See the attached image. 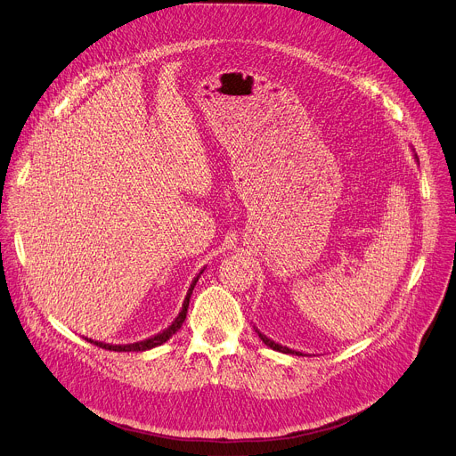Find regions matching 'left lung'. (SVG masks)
Returning <instances> with one entry per match:
<instances>
[{"label": "left lung", "mask_w": 456, "mask_h": 456, "mask_svg": "<svg viewBox=\"0 0 456 456\" xmlns=\"http://www.w3.org/2000/svg\"><path fill=\"white\" fill-rule=\"evenodd\" d=\"M414 159H416V163H418V156L414 154ZM256 331H258V338L262 339V343L264 345H267L269 348H273V350H277V352H282V354H291V355H308V354H305V352H297V350H291V348H288V346H282V345H279V343H275L273 339H269L267 336H264V333L258 330V328H255Z\"/></svg>", "instance_id": "1"}]
</instances>
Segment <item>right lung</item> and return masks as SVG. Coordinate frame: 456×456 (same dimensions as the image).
Here are the masks:
<instances>
[{
	"label": "right lung",
	"instance_id": "right-lung-1",
	"mask_svg": "<svg viewBox=\"0 0 456 456\" xmlns=\"http://www.w3.org/2000/svg\"><path fill=\"white\" fill-rule=\"evenodd\" d=\"M203 269H205V267H203ZM203 269L198 273V277H194V281H192V284H191V288H189V291H187V297H185V300H183V306H181V312L177 314V317L172 321V324H170L168 328H165L163 331L156 333V336H151V338L142 339V341H137V343H130V345H110V343H101V341H94V339H87V338H86V339H87L89 343L97 345L99 348H106V350H113V352H144V350H151V348H156V346L167 343V341L174 336V333L181 328V324H183V321L187 319V310H189L191 295H192V289H194L198 279L201 277Z\"/></svg>",
	"mask_w": 456,
	"mask_h": 456
}]
</instances>
